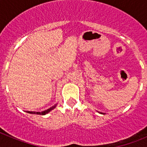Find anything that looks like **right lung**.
<instances>
[{
    "label": "right lung",
    "instance_id": "1",
    "mask_svg": "<svg viewBox=\"0 0 147 147\" xmlns=\"http://www.w3.org/2000/svg\"><path fill=\"white\" fill-rule=\"evenodd\" d=\"M55 105L54 106H53V107H50L49 109H48V110H45V111H43V112H41V113H38V112H32V111H27V113H31V114H38V115H45V114H47L48 113H49L51 111V110H52L54 108V107H56Z\"/></svg>",
    "mask_w": 147,
    "mask_h": 147
}]
</instances>
